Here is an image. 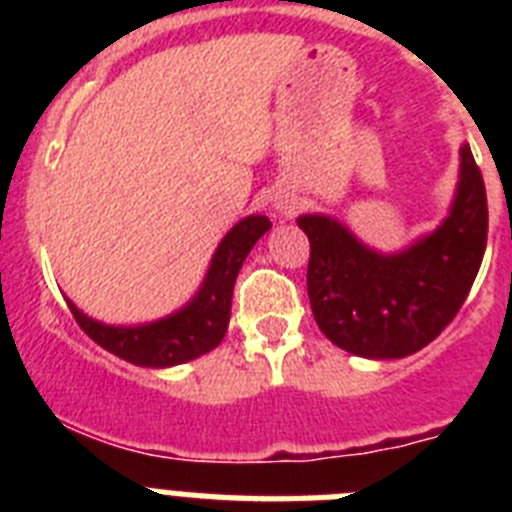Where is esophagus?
<instances>
[{"mask_svg": "<svg viewBox=\"0 0 512 512\" xmlns=\"http://www.w3.org/2000/svg\"><path fill=\"white\" fill-rule=\"evenodd\" d=\"M277 210L282 212V215H292V212H295V205H292V202H277Z\"/></svg>", "mask_w": 512, "mask_h": 512, "instance_id": "obj_1", "label": "esophagus"}]
</instances>
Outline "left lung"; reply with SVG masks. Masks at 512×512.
Here are the masks:
<instances>
[{
    "mask_svg": "<svg viewBox=\"0 0 512 512\" xmlns=\"http://www.w3.org/2000/svg\"><path fill=\"white\" fill-rule=\"evenodd\" d=\"M307 295L328 341L366 359H402L433 341L467 300L487 246V194L469 146L449 217L400 253H377L333 217L302 215Z\"/></svg>",
    "mask_w": 512,
    "mask_h": 512,
    "instance_id": "1",
    "label": "left lung"
}]
</instances>
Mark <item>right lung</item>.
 Segmentation results:
<instances>
[{"mask_svg":"<svg viewBox=\"0 0 512 512\" xmlns=\"http://www.w3.org/2000/svg\"><path fill=\"white\" fill-rule=\"evenodd\" d=\"M269 228L271 223L266 215H248L241 223L233 225V230L220 241L215 256H212L200 292L187 307L169 318L125 328V325L97 323L84 315L74 302L66 300L69 310L74 312L76 323L94 343L135 366L164 369V366L197 359L223 341L230 320L235 277H238L251 248Z\"/></svg>","mask_w":512,"mask_h":512,"instance_id":"add662e5","label":"right lung"}]
</instances>
